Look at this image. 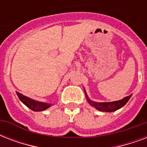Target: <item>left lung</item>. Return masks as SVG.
<instances>
[{
    "label": "left lung",
    "mask_w": 147,
    "mask_h": 147,
    "mask_svg": "<svg viewBox=\"0 0 147 147\" xmlns=\"http://www.w3.org/2000/svg\"><path fill=\"white\" fill-rule=\"evenodd\" d=\"M85 94L88 104L91 106H92V107H94V108H96L97 110L102 112H114L115 111H117V110L120 109V108L123 107L127 103L128 100H130V98L132 96V94H130L129 96L123 98L121 100H115V101H111V102H96V101L91 100L88 97V94L86 93V92H85Z\"/></svg>",
    "instance_id": "obj_1"
}]
</instances>
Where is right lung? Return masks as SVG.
<instances>
[{
    "mask_svg": "<svg viewBox=\"0 0 147 147\" xmlns=\"http://www.w3.org/2000/svg\"><path fill=\"white\" fill-rule=\"evenodd\" d=\"M16 93H17V96L20 100V101L33 111H42L48 109L52 105H53L52 104H49V103L41 102L39 100H36L34 99L25 96L24 94H20L17 92Z\"/></svg>",
    "mask_w": 147,
    "mask_h": 147,
    "instance_id": "1",
    "label": "right lung"
}]
</instances>
